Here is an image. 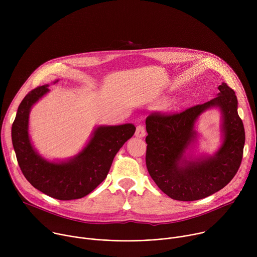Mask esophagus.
Here are the masks:
<instances>
[{
  "instance_id": "34e87169",
  "label": "esophagus",
  "mask_w": 257,
  "mask_h": 257,
  "mask_svg": "<svg viewBox=\"0 0 257 257\" xmlns=\"http://www.w3.org/2000/svg\"><path fill=\"white\" fill-rule=\"evenodd\" d=\"M145 134H146V131H145V128H144V126L143 125H138L137 127H136V131H135V136L136 137H138V138H142V137H144L145 136Z\"/></svg>"
}]
</instances>
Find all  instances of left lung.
I'll return each instance as SVG.
<instances>
[{"label":"left lung","mask_w":257,"mask_h":257,"mask_svg":"<svg viewBox=\"0 0 257 257\" xmlns=\"http://www.w3.org/2000/svg\"><path fill=\"white\" fill-rule=\"evenodd\" d=\"M207 102L181 112H153L145 120L146 168L158 187L172 199L193 201L223 189L237 174L245 143V131L237 112L235 91L225 82ZM218 106L224 115L225 139L212 158L179 166L185 150L194 137V122L206 108Z\"/></svg>","instance_id":"left-lung-1"}]
</instances>
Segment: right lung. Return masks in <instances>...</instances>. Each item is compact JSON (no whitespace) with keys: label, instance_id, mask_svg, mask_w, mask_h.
I'll return each instance as SVG.
<instances>
[{"label":"right lung","instance_id":"1","mask_svg":"<svg viewBox=\"0 0 257 257\" xmlns=\"http://www.w3.org/2000/svg\"><path fill=\"white\" fill-rule=\"evenodd\" d=\"M48 91V85L38 86L19 104L12 124L17 162L34 188L59 200L78 199L93 191L105 179L115 156L136 128L132 124L98 127L75 159L68 163H49L34 152L27 132L30 107Z\"/></svg>","mask_w":257,"mask_h":257}]
</instances>
